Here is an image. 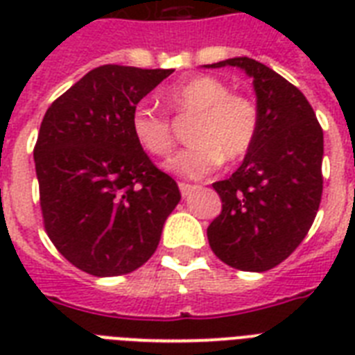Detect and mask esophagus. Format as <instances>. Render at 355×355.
<instances>
[{"mask_svg":"<svg viewBox=\"0 0 355 355\" xmlns=\"http://www.w3.org/2000/svg\"><path fill=\"white\" fill-rule=\"evenodd\" d=\"M178 188H180V193H182L184 197H186V195H189V193H191V191H193V186H191V184H186V182H180V184H178Z\"/></svg>","mask_w":355,"mask_h":355,"instance_id":"34e87169","label":"esophagus"}]
</instances>
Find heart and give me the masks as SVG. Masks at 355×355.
<instances>
[{"mask_svg":"<svg viewBox=\"0 0 355 355\" xmlns=\"http://www.w3.org/2000/svg\"><path fill=\"white\" fill-rule=\"evenodd\" d=\"M167 101L178 116H195L189 145L167 162V169L186 178H205L228 162L241 160L258 136V110L250 99L232 94L223 80L199 75L167 92ZM130 132L144 150L167 156L173 149L169 119L147 105L130 114Z\"/></svg>","mask_w":355,"mask_h":355,"instance_id":"b5f03b06","label":"heart"}]
</instances>
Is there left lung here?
<instances>
[{
    "instance_id": "left-lung-1",
    "label": "left lung",
    "mask_w": 355,
    "mask_h": 355,
    "mask_svg": "<svg viewBox=\"0 0 355 355\" xmlns=\"http://www.w3.org/2000/svg\"><path fill=\"white\" fill-rule=\"evenodd\" d=\"M225 66L252 79L259 128L237 171L214 184L223 210L208 227V241L234 269L263 272L282 263L313 225L324 138L308 99L282 75L248 57L205 68Z\"/></svg>"
}]
</instances>
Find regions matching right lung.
I'll return each instance as SVG.
<instances>
[{"mask_svg": "<svg viewBox=\"0 0 355 355\" xmlns=\"http://www.w3.org/2000/svg\"><path fill=\"white\" fill-rule=\"evenodd\" d=\"M173 69L107 64L47 108L35 147L44 227L57 250L94 276L132 272L155 254L180 200L149 160L130 114Z\"/></svg>", "mask_w": 355, "mask_h": 355, "instance_id": "right-lung-1", "label": "right lung"}]
</instances>
